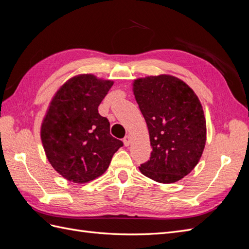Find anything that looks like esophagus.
Returning a JSON list of instances; mask_svg holds the SVG:
<instances>
[{
    "instance_id": "34e87169",
    "label": "esophagus",
    "mask_w": 249,
    "mask_h": 249,
    "mask_svg": "<svg viewBox=\"0 0 249 249\" xmlns=\"http://www.w3.org/2000/svg\"><path fill=\"white\" fill-rule=\"evenodd\" d=\"M124 144L125 146H129V145L131 144V137L129 136V135H127V136H125V137L124 138Z\"/></svg>"
}]
</instances>
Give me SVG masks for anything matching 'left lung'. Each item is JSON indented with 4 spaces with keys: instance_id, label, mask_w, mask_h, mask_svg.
Wrapping results in <instances>:
<instances>
[{
    "instance_id": "1",
    "label": "left lung",
    "mask_w": 249,
    "mask_h": 249,
    "mask_svg": "<svg viewBox=\"0 0 249 249\" xmlns=\"http://www.w3.org/2000/svg\"><path fill=\"white\" fill-rule=\"evenodd\" d=\"M132 85L153 147L139 170L158 183H176L194 169L205 149L207 124L200 101L171 74L138 78Z\"/></svg>"
}]
</instances>
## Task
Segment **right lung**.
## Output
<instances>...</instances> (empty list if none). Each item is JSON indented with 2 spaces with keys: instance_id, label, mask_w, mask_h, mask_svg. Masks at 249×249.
<instances>
[{
  "instance_id": "add662e5",
  "label": "right lung",
  "mask_w": 249,
  "mask_h": 249,
  "mask_svg": "<svg viewBox=\"0 0 249 249\" xmlns=\"http://www.w3.org/2000/svg\"><path fill=\"white\" fill-rule=\"evenodd\" d=\"M113 83L92 73L77 74L50 102L40 127L42 146L52 167L70 182L85 184L101 177L123 146L97 109Z\"/></svg>"
}]
</instances>
